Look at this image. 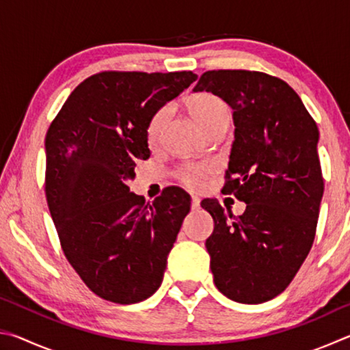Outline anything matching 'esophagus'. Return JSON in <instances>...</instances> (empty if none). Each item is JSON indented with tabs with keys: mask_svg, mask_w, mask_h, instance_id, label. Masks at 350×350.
<instances>
[{
	"mask_svg": "<svg viewBox=\"0 0 350 350\" xmlns=\"http://www.w3.org/2000/svg\"><path fill=\"white\" fill-rule=\"evenodd\" d=\"M199 206H200V199L198 196H193L191 198V208L193 210H198Z\"/></svg>",
	"mask_w": 350,
	"mask_h": 350,
	"instance_id": "34e87169",
	"label": "esophagus"
}]
</instances>
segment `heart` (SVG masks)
I'll return each mask as SVG.
<instances>
[{
  "instance_id": "heart-1",
  "label": "heart",
  "mask_w": 350,
  "mask_h": 350,
  "mask_svg": "<svg viewBox=\"0 0 350 350\" xmlns=\"http://www.w3.org/2000/svg\"><path fill=\"white\" fill-rule=\"evenodd\" d=\"M188 109L191 112L194 120L199 123V126L204 129L208 128L213 123L224 118H230V108L228 105L224 102L222 98H219L215 94L202 92L198 94L188 100ZM171 116V108L168 105L159 108L151 116L150 122L146 126V137L150 142H156L161 135L162 129L167 125L168 118ZM208 167L206 165H198V167H187L179 171V179L188 187L196 188L200 185V179L206 174Z\"/></svg>"
}]
</instances>
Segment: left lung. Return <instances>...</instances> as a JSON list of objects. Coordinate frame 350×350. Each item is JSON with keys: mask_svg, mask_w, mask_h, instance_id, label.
I'll list each match as a JSON object with an SVG mask.
<instances>
[{"mask_svg": "<svg viewBox=\"0 0 350 350\" xmlns=\"http://www.w3.org/2000/svg\"><path fill=\"white\" fill-rule=\"evenodd\" d=\"M194 92L233 109L234 142L222 191L245 202L233 216L204 199L215 230L205 242L217 290L242 304L287 288L315 239L324 180L318 126L286 81L256 70H206Z\"/></svg>", "mask_w": 350, "mask_h": 350, "instance_id": "obj_1", "label": "left lung"}]
</instances>
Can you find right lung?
<instances>
[{
  "instance_id": "add662e5",
  "label": "right lung",
  "mask_w": 350,
  "mask_h": 350,
  "mask_svg": "<svg viewBox=\"0 0 350 350\" xmlns=\"http://www.w3.org/2000/svg\"><path fill=\"white\" fill-rule=\"evenodd\" d=\"M198 75L100 72L81 81L46 134V199L64 256L100 298L140 303L161 287L191 198L165 188L152 204L129 191L150 157L151 116Z\"/></svg>"
}]
</instances>
